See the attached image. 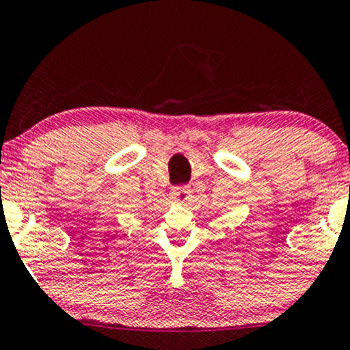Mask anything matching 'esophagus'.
I'll return each instance as SVG.
<instances>
[{"mask_svg": "<svg viewBox=\"0 0 350 350\" xmlns=\"http://www.w3.org/2000/svg\"><path fill=\"white\" fill-rule=\"evenodd\" d=\"M189 193H191V189H189L188 186H175V188H172L170 194H172V199H174L175 202L183 204L188 201Z\"/></svg>", "mask_w": 350, "mask_h": 350, "instance_id": "1", "label": "esophagus"}]
</instances>
